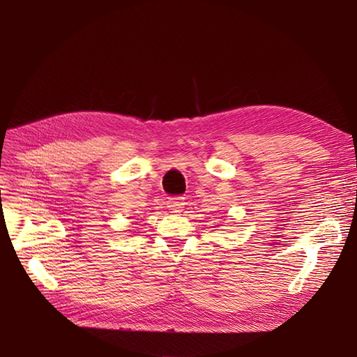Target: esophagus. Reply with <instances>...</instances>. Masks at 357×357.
<instances>
[{
	"label": "esophagus",
	"instance_id": "1",
	"mask_svg": "<svg viewBox=\"0 0 357 357\" xmlns=\"http://www.w3.org/2000/svg\"><path fill=\"white\" fill-rule=\"evenodd\" d=\"M184 206H185V199L184 197H170L167 200V208H169L170 212L178 213V212L182 211V208H184Z\"/></svg>",
	"mask_w": 357,
	"mask_h": 357
}]
</instances>
